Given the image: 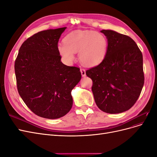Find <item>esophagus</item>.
I'll return each instance as SVG.
<instances>
[{
	"instance_id": "1",
	"label": "esophagus",
	"mask_w": 157,
	"mask_h": 157,
	"mask_svg": "<svg viewBox=\"0 0 157 157\" xmlns=\"http://www.w3.org/2000/svg\"><path fill=\"white\" fill-rule=\"evenodd\" d=\"M80 73L82 77H86V70L84 69H80Z\"/></svg>"
}]
</instances>
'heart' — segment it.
Wrapping results in <instances>:
<instances>
[{
  "mask_svg": "<svg viewBox=\"0 0 157 157\" xmlns=\"http://www.w3.org/2000/svg\"><path fill=\"white\" fill-rule=\"evenodd\" d=\"M108 40L101 33L92 30H76L58 45L59 54L69 63L75 59V53L78 52V59L86 66L93 67L100 64L108 51Z\"/></svg>",
  "mask_w": 157,
  "mask_h": 157,
  "instance_id": "obj_1",
  "label": "heart"
}]
</instances>
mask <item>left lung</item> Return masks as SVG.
Returning <instances> with one entry per match:
<instances>
[{"label": "left lung", "instance_id": "left-lung-1", "mask_svg": "<svg viewBox=\"0 0 157 157\" xmlns=\"http://www.w3.org/2000/svg\"><path fill=\"white\" fill-rule=\"evenodd\" d=\"M101 32L108 40L107 56L86 74L92 80V90L98 108L107 113H121L134 105L141 92L143 56L130 36L112 30Z\"/></svg>", "mask_w": 157, "mask_h": 157}]
</instances>
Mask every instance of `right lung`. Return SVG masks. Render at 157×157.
Here are the masks:
<instances>
[{
    "label": "right lung",
    "mask_w": 157,
    "mask_h": 157,
    "mask_svg": "<svg viewBox=\"0 0 157 157\" xmlns=\"http://www.w3.org/2000/svg\"><path fill=\"white\" fill-rule=\"evenodd\" d=\"M65 29L42 31L28 38L14 65L23 101L35 115L49 119L62 117L71 110V90L81 79L78 67L61 61L58 44Z\"/></svg>",
    "instance_id": "right-lung-1"
}]
</instances>
